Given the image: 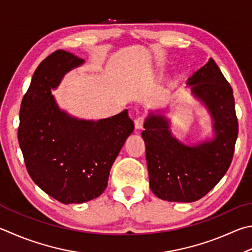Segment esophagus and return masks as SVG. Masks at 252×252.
Here are the masks:
<instances>
[{
	"label": "esophagus",
	"instance_id": "esophagus-1",
	"mask_svg": "<svg viewBox=\"0 0 252 252\" xmlns=\"http://www.w3.org/2000/svg\"><path fill=\"white\" fill-rule=\"evenodd\" d=\"M145 118L143 116H140L138 117L134 120V126H135V129L136 130H141L142 127H143V123H144Z\"/></svg>",
	"mask_w": 252,
	"mask_h": 252
}]
</instances>
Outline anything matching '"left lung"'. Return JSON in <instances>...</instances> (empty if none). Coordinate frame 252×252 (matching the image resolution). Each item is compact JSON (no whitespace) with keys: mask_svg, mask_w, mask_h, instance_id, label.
<instances>
[{"mask_svg":"<svg viewBox=\"0 0 252 252\" xmlns=\"http://www.w3.org/2000/svg\"><path fill=\"white\" fill-rule=\"evenodd\" d=\"M186 85L212 117L213 139L183 143L173 135L163 110L150 112L142 132L151 190L167 202L191 203L213 189L230 166L238 136L234 93L214 59Z\"/></svg>","mask_w":252,"mask_h":252,"instance_id":"left-lung-1","label":"left lung"}]
</instances>
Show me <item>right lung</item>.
I'll use <instances>...</instances> for the list:
<instances>
[{
	"label": "right lung",
	"instance_id": "1",
	"mask_svg": "<svg viewBox=\"0 0 252 252\" xmlns=\"http://www.w3.org/2000/svg\"><path fill=\"white\" fill-rule=\"evenodd\" d=\"M84 59L56 50L39 63L22 100L18 143L30 176L63 204L97 198L107 189L111 166L134 130L127 110L97 121L70 116L52 90Z\"/></svg>",
	"mask_w": 252,
	"mask_h": 252
}]
</instances>
